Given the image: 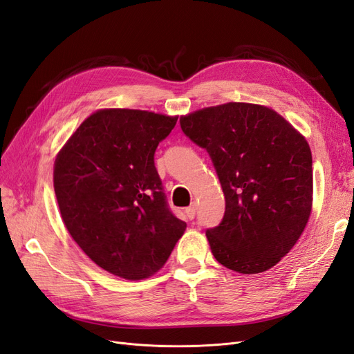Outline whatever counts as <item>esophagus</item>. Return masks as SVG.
<instances>
[{"label":"esophagus","mask_w":354,"mask_h":354,"mask_svg":"<svg viewBox=\"0 0 354 354\" xmlns=\"http://www.w3.org/2000/svg\"><path fill=\"white\" fill-rule=\"evenodd\" d=\"M196 209H198V205H196L195 202L192 203L190 207H187V208H186V216H187V218H189V220H194V218H195V216H196Z\"/></svg>","instance_id":"esophagus-1"}]
</instances>
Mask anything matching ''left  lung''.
Returning a JSON list of instances; mask_svg holds the SVG:
<instances>
[{"mask_svg": "<svg viewBox=\"0 0 354 354\" xmlns=\"http://www.w3.org/2000/svg\"><path fill=\"white\" fill-rule=\"evenodd\" d=\"M183 133L208 152L226 199L211 252L227 269L261 273L301 236L312 212V152L270 108L230 102L180 118Z\"/></svg>", "mask_w": 354, "mask_h": 354, "instance_id": "obj_1", "label": "left lung"}]
</instances>
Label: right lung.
<instances>
[{
	"label": "right lung",
	"mask_w": 354,
	"mask_h": 354,
	"mask_svg": "<svg viewBox=\"0 0 354 354\" xmlns=\"http://www.w3.org/2000/svg\"><path fill=\"white\" fill-rule=\"evenodd\" d=\"M177 116L100 109L55 162L60 216L73 241L106 272L140 281L165 264L186 223L168 208L155 151Z\"/></svg>",
	"instance_id": "obj_1"
}]
</instances>
